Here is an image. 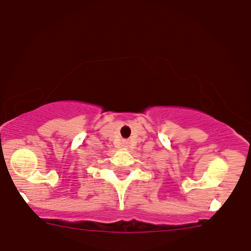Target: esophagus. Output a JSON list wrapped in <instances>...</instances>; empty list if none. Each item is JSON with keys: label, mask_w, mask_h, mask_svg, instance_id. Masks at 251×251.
I'll return each mask as SVG.
<instances>
[{"label": "esophagus", "mask_w": 251, "mask_h": 251, "mask_svg": "<svg viewBox=\"0 0 251 251\" xmlns=\"http://www.w3.org/2000/svg\"><path fill=\"white\" fill-rule=\"evenodd\" d=\"M123 145H124V147H127V146H128V142L126 141V140H124V141H123Z\"/></svg>", "instance_id": "obj_1"}]
</instances>
